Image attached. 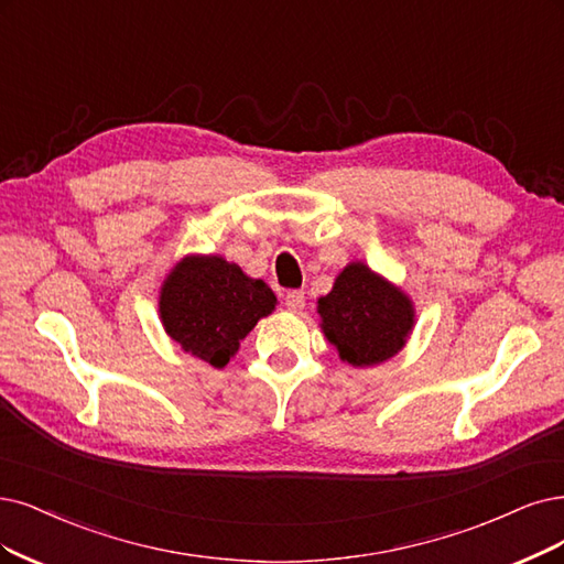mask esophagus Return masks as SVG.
<instances>
[{"label":"esophagus","instance_id":"esophagus-1","mask_svg":"<svg viewBox=\"0 0 564 564\" xmlns=\"http://www.w3.org/2000/svg\"><path fill=\"white\" fill-rule=\"evenodd\" d=\"M304 302H306V297L302 290H290V293L285 295V306H288V311H293V314H300V311L304 308Z\"/></svg>","mask_w":564,"mask_h":564}]
</instances>
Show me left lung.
<instances>
[{
  "label": "left lung",
  "mask_w": 564,
  "mask_h": 564,
  "mask_svg": "<svg viewBox=\"0 0 564 564\" xmlns=\"http://www.w3.org/2000/svg\"><path fill=\"white\" fill-rule=\"evenodd\" d=\"M321 329L350 367L381 365L406 346L415 308L400 285L365 262H348L318 300Z\"/></svg>",
  "instance_id": "obj_1"
}]
</instances>
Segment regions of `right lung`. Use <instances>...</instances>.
I'll return each instance as SVG.
<instances>
[{
  "label": "right lung",
  "instance_id": "obj_1",
  "mask_svg": "<svg viewBox=\"0 0 564 564\" xmlns=\"http://www.w3.org/2000/svg\"><path fill=\"white\" fill-rule=\"evenodd\" d=\"M262 279L223 256H185L160 285V321L185 352L223 369L260 318L276 308Z\"/></svg>",
  "mask_w": 564,
  "mask_h": 564
}]
</instances>
